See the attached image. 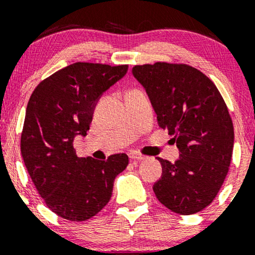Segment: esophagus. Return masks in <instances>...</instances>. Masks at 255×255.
Segmentation results:
<instances>
[{
  "label": "esophagus",
  "mask_w": 255,
  "mask_h": 255,
  "mask_svg": "<svg viewBox=\"0 0 255 255\" xmlns=\"http://www.w3.org/2000/svg\"><path fill=\"white\" fill-rule=\"evenodd\" d=\"M129 158L134 160H144V159H146V156H144V154H141V153H137V152H130Z\"/></svg>",
  "instance_id": "34e87169"
}]
</instances>
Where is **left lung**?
Listing matches in <instances>:
<instances>
[{
	"mask_svg": "<svg viewBox=\"0 0 255 255\" xmlns=\"http://www.w3.org/2000/svg\"><path fill=\"white\" fill-rule=\"evenodd\" d=\"M131 73L181 153L175 163L157 157L163 174L154 194L178 215L201 211L218 194L233 156L234 126L223 97L212 80L188 64H141Z\"/></svg>",
	"mask_w": 255,
	"mask_h": 255,
	"instance_id": "left-lung-1",
	"label": "left lung"
}]
</instances>
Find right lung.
Masks as SVG:
<instances>
[{"instance_id":"1","label":"right lung","mask_w":255,"mask_h":255,"mask_svg":"<svg viewBox=\"0 0 255 255\" xmlns=\"http://www.w3.org/2000/svg\"><path fill=\"white\" fill-rule=\"evenodd\" d=\"M127 64L77 62L44 79L26 109L20 150L34 187L52 212L72 222L96 216L109 203L126 153L107 160L78 157L75 135H86L98 99L124 78Z\"/></svg>"}]
</instances>
